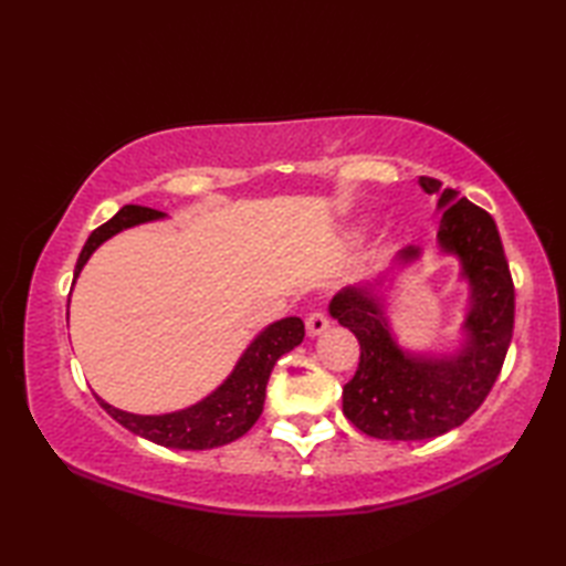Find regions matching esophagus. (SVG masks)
<instances>
[{"instance_id":"esophagus-1","label":"esophagus","mask_w":566,"mask_h":566,"mask_svg":"<svg viewBox=\"0 0 566 566\" xmlns=\"http://www.w3.org/2000/svg\"><path fill=\"white\" fill-rule=\"evenodd\" d=\"M331 328V318L323 314V311H311L306 316V333L314 338V335H321L323 331Z\"/></svg>"}]
</instances>
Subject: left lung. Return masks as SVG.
I'll use <instances>...</instances> for the list:
<instances>
[{
	"mask_svg": "<svg viewBox=\"0 0 566 566\" xmlns=\"http://www.w3.org/2000/svg\"><path fill=\"white\" fill-rule=\"evenodd\" d=\"M418 185L440 195L438 243L460 258L472 294L462 323L464 345L450 357L399 347L384 316V274L333 296L331 316L359 340L357 371L343 387V413L379 440H428L462 426L494 387L513 338L515 290L496 221L454 189L440 191L438 179L418 177ZM418 258L420 248L408 245L396 260Z\"/></svg>",
	"mask_w": 566,
	"mask_h": 566,
	"instance_id": "left-lung-1",
	"label": "left lung"
}]
</instances>
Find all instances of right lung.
Masks as SVG:
<instances>
[{"instance_id":"1","label":"right lung","mask_w":566,"mask_h":566,"mask_svg":"<svg viewBox=\"0 0 566 566\" xmlns=\"http://www.w3.org/2000/svg\"><path fill=\"white\" fill-rule=\"evenodd\" d=\"M163 211H155L148 207H136V203H128L122 211H118L114 219L102 223L97 231L84 243L75 276L82 272L84 262L97 250L104 240H109L124 228L146 223V221H158L163 219ZM304 340V321L290 316L272 323V326L264 328L255 340L250 343L243 357L238 359L235 369L231 371L219 389L211 391L207 399L199 403L182 408V411L175 413H163V416H138L122 411V408H114L97 396L99 406L109 413L116 423H122L126 430L136 432V436L146 438L155 444H165V448H177V450H211L219 448V444L233 442L240 436L255 426V420L262 413L264 406V389H268V379L272 375V367L276 359L284 353L294 350V347Z\"/></svg>"}]
</instances>
